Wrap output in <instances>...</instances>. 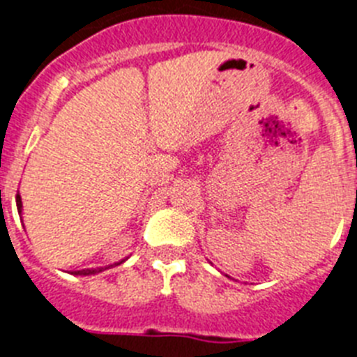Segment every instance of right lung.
Returning a JSON list of instances; mask_svg holds the SVG:
<instances>
[{
    "label": "right lung",
    "instance_id": "add662e5",
    "mask_svg": "<svg viewBox=\"0 0 357 357\" xmlns=\"http://www.w3.org/2000/svg\"><path fill=\"white\" fill-rule=\"evenodd\" d=\"M16 205H17V212H21V206H23V203H21V196H20V194H17V196H16ZM123 261H125V259H121V261H119V263H114V265H121ZM114 265H110V266H114ZM107 268H109V266H100V268H83V271H74V272H70V274L92 275V274H98V272L107 271Z\"/></svg>",
    "mask_w": 357,
    "mask_h": 357
}]
</instances>
